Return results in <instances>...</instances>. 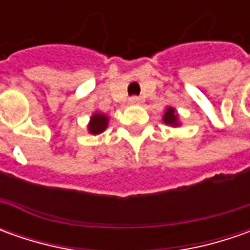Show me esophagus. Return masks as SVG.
I'll use <instances>...</instances> for the list:
<instances>
[{
    "mask_svg": "<svg viewBox=\"0 0 250 250\" xmlns=\"http://www.w3.org/2000/svg\"><path fill=\"white\" fill-rule=\"evenodd\" d=\"M140 103H143V99H140L138 96H132V97H129V104H140Z\"/></svg>",
    "mask_w": 250,
    "mask_h": 250,
    "instance_id": "esophagus-1",
    "label": "esophagus"
}]
</instances>
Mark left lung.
Instances as JSON below:
<instances>
[{"label": "left lung", "mask_w": 250, "mask_h": 250, "mask_svg": "<svg viewBox=\"0 0 250 250\" xmlns=\"http://www.w3.org/2000/svg\"><path fill=\"white\" fill-rule=\"evenodd\" d=\"M163 121H164V124H167V125L178 126L179 122H178L177 111L174 110L172 107H168L167 110H166V112H164V115H163Z\"/></svg>", "instance_id": "left-lung-1"}]
</instances>
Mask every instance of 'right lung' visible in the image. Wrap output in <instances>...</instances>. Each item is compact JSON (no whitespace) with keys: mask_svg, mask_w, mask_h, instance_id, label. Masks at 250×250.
I'll list each match as a JSON object with an SVG mask.
<instances>
[{"mask_svg":"<svg viewBox=\"0 0 250 250\" xmlns=\"http://www.w3.org/2000/svg\"><path fill=\"white\" fill-rule=\"evenodd\" d=\"M107 125H108V117L101 114V112H96V114L91 115L87 129H89L91 135H99L107 128Z\"/></svg>","mask_w":250,"mask_h":250,"instance_id":"1","label":"right lung"}]
</instances>
